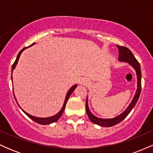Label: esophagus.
<instances>
[{"instance_id": "34e87169", "label": "esophagus", "mask_w": 153, "mask_h": 153, "mask_svg": "<svg viewBox=\"0 0 153 153\" xmlns=\"http://www.w3.org/2000/svg\"><path fill=\"white\" fill-rule=\"evenodd\" d=\"M89 80L88 78H82L81 80V81H80V84L81 85H88L89 84Z\"/></svg>"}]
</instances>
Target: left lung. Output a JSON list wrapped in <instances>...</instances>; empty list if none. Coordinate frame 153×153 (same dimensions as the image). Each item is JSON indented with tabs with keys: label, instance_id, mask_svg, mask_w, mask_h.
<instances>
[{
	"label": "left lung",
	"instance_id": "8db88e82",
	"mask_svg": "<svg viewBox=\"0 0 153 153\" xmlns=\"http://www.w3.org/2000/svg\"><path fill=\"white\" fill-rule=\"evenodd\" d=\"M118 47L119 50V61L120 62H127L128 64L130 65L135 70L137 75V88L136 92L131 102L129 103V105L126 108L124 111H123L121 114H119L117 117H114L112 119H101L99 118V117H96L91 112L90 109L88 107V97L86 99V103H85V109H86V112L88 117L89 119L91 122L94 123V124H98V125L101 126V127H110L112 126H114L116 124H119L124 120L127 115L130 113V111L134 108L135 104L137 102L139 97H140V93H141V78H142V74H141V68H140V65L137 60L134 56L131 53V52L129 49L125 47H122L117 45Z\"/></svg>",
	"mask_w": 153,
	"mask_h": 153
}]
</instances>
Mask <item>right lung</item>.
I'll return each instance as SVG.
<instances>
[{"label":"right lung","mask_w":153,"mask_h":153,"mask_svg":"<svg viewBox=\"0 0 153 153\" xmlns=\"http://www.w3.org/2000/svg\"><path fill=\"white\" fill-rule=\"evenodd\" d=\"M35 45V43H33L32 45H31V46H29V47H24V49H22V50H21L20 52H19V53L18 54V55H17V57H16V59L14 63H13V65H12V68H11V80H12V81H13V79H12V78H13V76H12V73H13V70L15 69L17 63H18V61H19V57H20V56H21V54H22V52H23V51H24V50H26V48H28V47H31V46H33V45ZM77 85H77V84H75V85H73V86H72V87L71 88H70V90L68 91V93H67L66 96H65V99L64 103H63V106H62V108H61V110L59 111L58 113H57V114H55V115H54V116H52V117H45V118H42V117H34V116L29 114H28L27 112H26L25 111L23 110L22 108H21V106H19V104L18 103V102H17L16 99V97H15L14 94H13V96H14L15 100H16V101L17 104H18L19 106L20 107V108H22V110L23 111H24V113L25 114H26V116H28V117H29V118H30V119H31V120H33V121H34V122H35L38 123V124H43V125H46V124H52V123H54V122H57V121L58 120V119H59V118H60L61 116H62V114H63V111H64L65 108L67 101H68V100L69 99L70 96H71V95L72 94V93H73V91H74V90L75 89V88L77 87ZM13 93H14V92H13Z\"/></svg>","instance_id":"add662e5"}]
</instances>
